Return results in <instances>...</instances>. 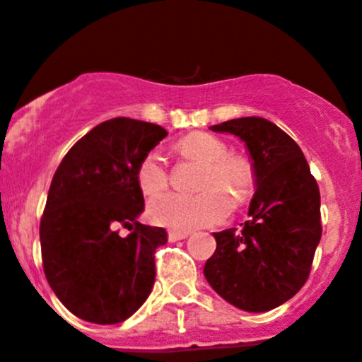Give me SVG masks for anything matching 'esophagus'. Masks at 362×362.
I'll list each match as a JSON object with an SVG mask.
<instances>
[{"label": "esophagus", "instance_id": "34e87169", "mask_svg": "<svg viewBox=\"0 0 362 362\" xmlns=\"http://www.w3.org/2000/svg\"><path fill=\"white\" fill-rule=\"evenodd\" d=\"M189 237V231H168V240L170 242H177V240H184V238Z\"/></svg>", "mask_w": 362, "mask_h": 362}]
</instances>
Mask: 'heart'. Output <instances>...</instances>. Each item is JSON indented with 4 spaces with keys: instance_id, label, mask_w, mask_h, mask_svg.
<instances>
[{
    "instance_id": "b5f03b06",
    "label": "heart",
    "mask_w": 362,
    "mask_h": 362,
    "mask_svg": "<svg viewBox=\"0 0 362 362\" xmlns=\"http://www.w3.org/2000/svg\"><path fill=\"white\" fill-rule=\"evenodd\" d=\"M177 152L184 159L196 160L199 171L196 196L166 192L148 203V217L159 226L177 231L212 226L221 223L230 212V202L240 205L255 187V171L247 157L226 153L228 148L219 138L206 132H191L177 143ZM138 185L152 196L168 185L166 160L163 153L152 150L138 164Z\"/></svg>"
}]
</instances>
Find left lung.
<instances>
[{
	"label": "left lung",
	"mask_w": 362,
	"mask_h": 362,
	"mask_svg": "<svg viewBox=\"0 0 362 362\" xmlns=\"http://www.w3.org/2000/svg\"><path fill=\"white\" fill-rule=\"evenodd\" d=\"M210 129L244 141L256 191L244 228L214 233L217 247L203 274L238 310H274L292 299L310 276L322 237L317 180L299 145L265 118H235Z\"/></svg>",
	"instance_id": "left-lung-1"
}]
</instances>
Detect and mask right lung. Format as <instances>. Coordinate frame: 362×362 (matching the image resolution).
<instances>
[{
  "label": "right lung",
  "mask_w": 362,
  "mask_h": 362,
  "mask_svg": "<svg viewBox=\"0 0 362 362\" xmlns=\"http://www.w3.org/2000/svg\"><path fill=\"white\" fill-rule=\"evenodd\" d=\"M166 129L111 118L79 139L52 177L40 221L42 262L63 306L93 324L127 320L156 281L153 252L164 228L138 223L145 210L136 171ZM122 223L133 231L120 238Z\"/></svg>",
  "instance_id": "add662e5"
}]
</instances>
